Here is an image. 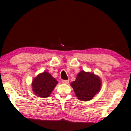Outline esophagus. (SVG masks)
<instances>
[{"instance_id":"1","label":"esophagus","mask_w":131,"mask_h":131,"mask_svg":"<svg viewBox=\"0 0 131 131\" xmlns=\"http://www.w3.org/2000/svg\"><path fill=\"white\" fill-rule=\"evenodd\" d=\"M69 82V80H62V83L64 84H68Z\"/></svg>"}]
</instances>
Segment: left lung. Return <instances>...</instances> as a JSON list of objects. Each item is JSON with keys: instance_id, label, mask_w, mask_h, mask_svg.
Masks as SVG:
<instances>
[{"instance_id": "8db88e82", "label": "left lung", "mask_w": 131, "mask_h": 131, "mask_svg": "<svg viewBox=\"0 0 131 131\" xmlns=\"http://www.w3.org/2000/svg\"><path fill=\"white\" fill-rule=\"evenodd\" d=\"M76 96L81 101L91 100L101 90V80L94 73L81 70L70 83Z\"/></svg>"}]
</instances>
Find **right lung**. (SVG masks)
<instances>
[{"label": "right lung", "instance_id": "add662e5", "mask_svg": "<svg viewBox=\"0 0 131 131\" xmlns=\"http://www.w3.org/2000/svg\"><path fill=\"white\" fill-rule=\"evenodd\" d=\"M58 81L47 72L40 73L32 83V91L38 97L46 98L50 96Z\"/></svg>", "mask_w": 131, "mask_h": 131}]
</instances>
